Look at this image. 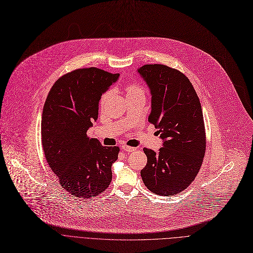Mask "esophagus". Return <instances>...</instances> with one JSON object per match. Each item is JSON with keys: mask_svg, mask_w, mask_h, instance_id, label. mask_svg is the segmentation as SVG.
<instances>
[{"mask_svg": "<svg viewBox=\"0 0 253 253\" xmlns=\"http://www.w3.org/2000/svg\"><path fill=\"white\" fill-rule=\"evenodd\" d=\"M122 150H123V151H125V152L130 153V152H134L136 149H135V148H132V147H129V145L123 144V145H122Z\"/></svg>", "mask_w": 253, "mask_h": 253, "instance_id": "esophagus-1", "label": "esophagus"}]
</instances>
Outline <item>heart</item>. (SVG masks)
<instances>
[{
	"instance_id": "1",
	"label": "heart",
	"mask_w": 253,
	"mask_h": 253,
	"mask_svg": "<svg viewBox=\"0 0 253 253\" xmlns=\"http://www.w3.org/2000/svg\"><path fill=\"white\" fill-rule=\"evenodd\" d=\"M126 92H127V95H130V94H134V93H140V92H143V89L136 83H129L127 86H126ZM110 94V91L105 92L104 94L101 96V99H100V104H103L106 97L109 96Z\"/></svg>"
}]
</instances>
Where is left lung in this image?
<instances>
[{"label": "left lung", "mask_w": 253, "mask_h": 253, "mask_svg": "<svg viewBox=\"0 0 253 253\" xmlns=\"http://www.w3.org/2000/svg\"><path fill=\"white\" fill-rule=\"evenodd\" d=\"M138 73L152 94L149 122L164 140L148 157L140 175L145 187L162 196L177 195L197 176L206 151L204 118L197 93L181 72L164 64H145Z\"/></svg>", "instance_id": "left-lung-1"}]
</instances>
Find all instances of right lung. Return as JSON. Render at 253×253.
I'll return each mask as SVG.
<instances>
[{
	"label": "right lung",
	"mask_w": 253,
	"mask_h": 253,
	"mask_svg": "<svg viewBox=\"0 0 253 253\" xmlns=\"http://www.w3.org/2000/svg\"><path fill=\"white\" fill-rule=\"evenodd\" d=\"M118 77L97 68L79 69L61 76L48 93L41 123L43 151L61 188L74 197H95L111 183L120 149L101 145L87 130L98 118L102 93Z\"/></svg>",
	"instance_id": "obj_1"
}]
</instances>
